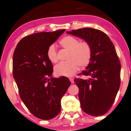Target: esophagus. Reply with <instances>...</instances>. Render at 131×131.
<instances>
[{"instance_id": "esophagus-1", "label": "esophagus", "mask_w": 131, "mask_h": 131, "mask_svg": "<svg viewBox=\"0 0 131 131\" xmlns=\"http://www.w3.org/2000/svg\"><path fill=\"white\" fill-rule=\"evenodd\" d=\"M70 82L72 84H73L74 83V79H73V78H70Z\"/></svg>"}]
</instances>
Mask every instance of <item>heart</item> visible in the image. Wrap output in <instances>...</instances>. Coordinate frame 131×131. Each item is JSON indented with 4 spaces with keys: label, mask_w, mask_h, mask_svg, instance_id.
Returning <instances> with one entry per match:
<instances>
[{
    "label": "heart",
    "mask_w": 131,
    "mask_h": 131,
    "mask_svg": "<svg viewBox=\"0 0 131 131\" xmlns=\"http://www.w3.org/2000/svg\"><path fill=\"white\" fill-rule=\"evenodd\" d=\"M61 46L68 50L67 59L55 67V72L57 75L72 76L77 72L79 66L85 67L89 64L92 55V49L89 43L86 41L79 42V40L72 36H66L59 41ZM47 56L50 62L56 63L58 61L57 51L54 45L49 47Z\"/></svg>",
    "instance_id": "1"
}]
</instances>
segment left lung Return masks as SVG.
<instances>
[{
  "instance_id": "left-lung-1",
  "label": "left lung",
  "mask_w": 131,
  "mask_h": 131,
  "mask_svg": "<svg viewBox=\"0 0 131 131\" xmlns=\"http://www.w3.org/2000/svg\"><path fill=\"white\" fill-rule=\"evenodd\" d=\"M66 32L87 42L92 49L90 61L80 74L89 78L74 79L82 110L92 116L105 114L113 105L120 85L121 64L114 45L106 34L96 29Z\"/></svg>"
}]
</instances>
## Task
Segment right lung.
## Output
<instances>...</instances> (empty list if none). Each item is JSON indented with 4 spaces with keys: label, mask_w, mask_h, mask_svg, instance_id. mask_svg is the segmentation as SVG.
Segmentation results:
<instances>
[{
    "label": "right lung",
    "mask_w": 131,
    "mask_h": 131,
    "mask_svg": "<svg viewBox=\"0 0 131 131\" xmlns=\"http://www.w3.org/2000/svg\"><path fill=\"white\" fill-rule=\"evenodd\" d=\"M65 30L25 37L13 54V77L20 98L30 113L42 120L52 119L60 113L61 100L71 84L65 76L52 77L53 65L47 56L49 47Z\"/></svg>",
    "instance_id": "add662e5"
}]
</instances>
